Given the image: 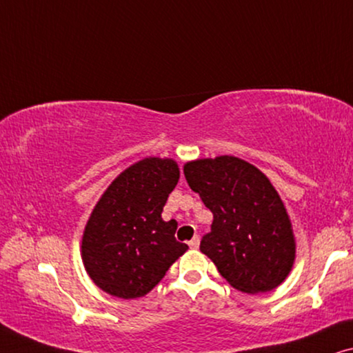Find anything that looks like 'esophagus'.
<instances>
[{"label":"esophagus","instance_id":"34e87169","mask_svg":"<svg viewBox=\"0 0 353 353\" xmlns=\"http://www.w3.org/2000/svg\"><path fill=\"white\" fill-rule=\"evenodd\" d=\"M188 246H190V250H198V246H200V238L193 236L192 240L188 241Z\"/></svg>","mask_w":353,"mask_h":353}]
</instances>
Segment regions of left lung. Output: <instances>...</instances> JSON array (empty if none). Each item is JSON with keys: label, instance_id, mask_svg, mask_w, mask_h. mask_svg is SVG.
<instances>
[{"label": "left lung", "instance_id": "8db88e82", "mask_svg": "<svg viewBox=\"0 0 353 353\" xmlns=\"http://www.w3.org/2000/svg\"><path fill=\"white\" fill-rule=\"evenodd\" d=\"M183 174L212 212L200 250L228 285L248 294L280 286L294 265L296 238L269 177L232 155L187 161Z\"/></svg>", "mask_w": 353, "mask_h": 353}]
</instances>
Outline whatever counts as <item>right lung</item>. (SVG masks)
Wrapping results in <instances>:
<instances>
[{"mask_svg": "<svg viewBox=\"0 0 353 353\" xmlns=\"http://www.w3.org/2000/svg\"><path fill=\"white\" fill-rule=\"evenodd\" d=\"M179 176L172 158L148 157L120 172L99 198L83 230L81 259L107 294L145 296L188 250L176 240L177 222L161 219Z\"/></svg>", "mask_w": 353, "mask_h": 353, "instance_id": "right-lung-1", "label": "right lung"}]
</instances>
